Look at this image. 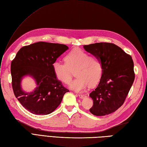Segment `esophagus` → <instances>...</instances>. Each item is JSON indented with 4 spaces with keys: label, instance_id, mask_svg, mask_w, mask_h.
I'll use <instances>...</instances> for the list:
<instances>
[{
    "label": "esophagus",
    "instance_id": "obj_1",
    "mask_svg": "<svg viewBox=\"0 0 147 147\" xmlns=\"http://www.w3.org/2000/svg\"><path fill=\"white\" fill-rule=\"evenodd\" d=\"M78 96H79V97H80V98H82V99H83V98H85V97H86V95H85L78 94Z\"/></svg>",
    "mask_w": 147,
    "mask_h": 147
}]
</instances>
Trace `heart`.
Segmentation results:
<instances>
[{"mask_svg":"<svg viewBox=\"0 0 147 147\" xmlns=\"http://www.w3.org/2000/svg\"><path fill=\"white\" fill-rule=\"evenodd\" d=\"M65 62L55 60L52 63L55 77L63 84L70 83L75 71L77 78L71 82L70 87L77 92H82L89 85L94 87L98 83L103 73L100 59L90 56L81 49H74L65 57Z\"/></svg>","mask_w":147,"mask_h":147,"instance_id":"heart-1","label":"heart"}]
</instances>
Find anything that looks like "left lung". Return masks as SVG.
Masks as SVG:
<instances>
[{
	"instance_id": "left-lung-1",
	"label": "left lung",
	"mask_w": 147,
	"mask_h": 147,
	"mask_svg": "<svg viewBox=\"0 0 147 147\" xmlns=\"http://www.w3.org/2000/svg\"><path fill=\"white\" fill-rule=\"evenodd\" d=\"M86 51L100 59L103 73L89 96L94 101L90 112L95 116L112 113L123 104L135 80L131 57L119 46L108 42L85 45Z\"/></svg>"
}]
</instances>
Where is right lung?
Instances as JSON below:
<instances>
[{
  "label": "right lung",
  "instance_id": "1",
  "mask_svg": "<svg viewBox=\"0 0 147 147\" xmlns=\"http://www.w3.org/2000/svg\"><path fill=\"white\" fill-rule=\"evenodd\" d=\"M69 47L64 44L38 42L24 46L17 53L11 62L12 85L16 97L25 109L35 115H47L61 103L63 96L69 92L56 78L52 63ZM30 75L38 87L32 92L21 88L23 76Z\"/></svg>",
  "mask_w": 147,
  "mask_h": 147
}]
</instances>
